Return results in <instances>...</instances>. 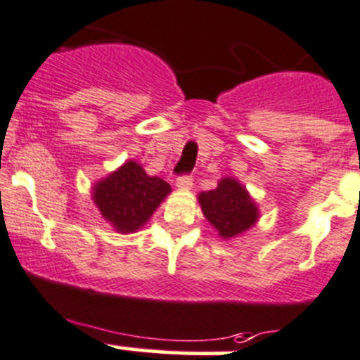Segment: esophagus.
I'll list each match as a JSON object with an SVG mask.
<instances>
[{"label":"esophagus","instance_id":"34e87169","mask_svg":"<svg viewBox=\"0 0 360 360\" xmlns=\"http://www.w3.org/2000/svg\"><path fill=\"white\" fill-rule=\"evenodd\" d=\"M193 174H182V176L176 178V187L182 191H187L193 187Z\"/></svg>","mask_w":360,"mask_h":360}]
</instances>
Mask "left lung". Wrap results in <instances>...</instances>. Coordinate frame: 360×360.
Here are the masks:
<instances>
[{
  "mask_svg": "<svg viewBox=\"0 0 360 360\" xmlns=\"http://www.w3.org/2000/svg\"><path fill=\"white\" fill-rule=\"evenodd\" d=\"M203 214L223 239L248 230L259 217V210L246 189L233 178L221 180L214 191L198 196Z\"/></svg>",
  "mask_w": 360,
  "mask_h": 360,
  "instance_id": "1",
  "label": "left lung"
}]
</instances>
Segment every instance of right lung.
<instances>
[{
    "instance_id": "add662e5",
    "label": "right lung",
    "mask_w": 360,
    "mask_h": 360,
    "mask_svg": "<svg viewBox=\"0 0 360 360\" xmlns=\"http://www.w3.org/2000/svg\"><path fill=\"white\" fill-rule=\"evenodd\" d=\"M171 187L158 176H148L134 160L121 166L110 176L94 186V203L101 216L120 232L139 230L150 219Z\"/></svg>"
}]
</instances>
